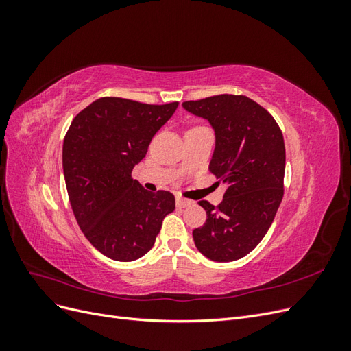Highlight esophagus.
<instances>
[{"mask_svg": "<svg viewBox=\"0 0 351 351\" xmlns=\"http://www.w3.org/2000/svg\"><path fill=\"white\" fill-rule=\"evenodd\" d=\"M176 204H177L178 208H186V206L193 205V202L190 200V199H184V197H182V196H177V197H176Z\"/></svg>", "mask_w": 351, "mask_h": 351, "instance_id": "34e87169", "label": "esophagus"}]
</instances>
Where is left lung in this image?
Listing matches in <instances>:
<instances>
[{
    "label": "left lung",
    "instance_id": "8db88e82",
    "mask_svg": "<svg viewBox=\"0 0 351 351\" xmlns=\"http://www.w3.org/2000/svg\"><path fill=\"white\" fill-rule=\"evenodd\" d=\"M183 107L214 127L209 171L227 184L219 205L197 202L206 210V222L193 230L195 244L210 261H237L261 243L282 200V132L267 110L244 95H215L186 101Z\"/></svg>",
    "mask_w": 351,
    "mask_h": 351
}]
</instances>
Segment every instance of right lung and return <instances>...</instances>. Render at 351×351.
I'll use <instances>...</instances> for the list:
<instances>
[{
	"label": "right lung",
	"mask_w": 351,
	"mask_h": 351,
	"mask_svg": "<svg viewBox=\"0 0 351 351\" xmlns=\"http://www.w3.org/2000/svg\"><path fill=\"white\" fill-rule=\"evenodd\" d=\"M177 107L104 97L74 117L66 133L62 168L73 214L92 246L112 261L149 252L176 208L173 193L147 192L132 171Z\"/></svg>",
	"instance_id": "1"
}]
</instances>
